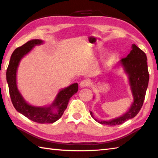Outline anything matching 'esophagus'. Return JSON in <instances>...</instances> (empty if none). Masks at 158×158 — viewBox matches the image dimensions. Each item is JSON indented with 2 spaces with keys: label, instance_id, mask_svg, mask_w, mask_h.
Returning a JSON list of instances; mask_svg holds the SVG:
<instances>
[{
  "label": "esophagus",
  "instance_id": "obj_1",
  "mask_svg": "<svg viewBox=\"0 0 158 158\" xmlns=\"http://www.w3.org/2000/svg\"><path fill=\"white\" fill-rule=\"evenodd\" d=\"M90 85V81L89 80H83L82 81H81L79 84L80 88H85L87 86H89Z\"/></svg>",
  "mask_w": 158,
  "mask_h": 158
}]
</instances>
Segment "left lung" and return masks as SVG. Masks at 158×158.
Masks as SVG:
<instances>
[{
    "label": "left lung",
    "mask_w": 158,
    "mask_h": 158,
    "mask_svg": "<svg viewBox=\"0 0 158 158\" xmlns=\"http://www.w3.org/2000/svg\"><path fill=\"white\" fill-rule=\"evenodd\" d=\"M131 48L132 50L127 57L122 58L114 67H122L124 73L127 76L128 84L133 97V102L125 114L108 121L97 119L93 116V112L90 111V116L99 123L108 125L123 123L127 120L137 116L143 105L149 81L147 57L146 53L135 44L132 45Z\"/></svg>",
    "instance_id": "8db88e82"
}]
</instances>
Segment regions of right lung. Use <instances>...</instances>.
Segmentation results:
<instances>
[{
  "instance_id": "right-lung-1",
  "label": "right lung",
  "mask_w": 158,
  "mask_h": 158,
  "mask_svg": "<svg viewBox=\"0 0 158 158\" xmlns=\"http://www.w3.org/2000/svg\"><path fill=\"white\" fill-rule=\"evenodd\" d=\"M43 43L44 41L42 40L33 39L17 48L10 58L6 73V79L12 102L19 113L39 123H53L62 116L69 99L78 91L77 83L60 89L50 105L42 106L32 105L27 102L18 89L17 84V69L21 59L35 47Z\"/></svg>"
}]
</instances>
